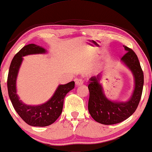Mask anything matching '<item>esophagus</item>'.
Here are the masks:
<instances>
[{"instance_id":"34e87169","label":"esophagus","mask_w":152,"mask_h":152,"mask_svg":"<svg viewBox=\"0 0 152 152\" xmlns=\"http://www.w3.org/2000/svg\"><path fill=\"white\" fill-rule=\"evenodd\" d=\"M83 84V79H78V80H76V86H80Z\"/></svg>"}]
</instances>
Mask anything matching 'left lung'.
I'll list each match as a JSON object with an SVG mask.
<instances>
[{"label":"left lung","mask_w":152,"mask_h":152,"mask_svg":"<svg viewBox=\"0 0 152 152\" xmlns=\"http://www.w3.org/2000/svg\"><path fill=\"white\" fill-rule=\"evenodd\" d=\"M127 53L121 61L132 71L135 79V87L131 98L126 102H112L106 98L99 76L92 77L88 85L89 99L88 110L95 121L104 125H112L124 121L135 112L141 98L144 83L143 72L137 54L130 48L124 46Z\"/></svg>","instance_id":"left-lung-1"}]
</instances>
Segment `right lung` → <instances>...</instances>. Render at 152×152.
Returning a JSON list of instances; mask_svg holds the SVG:
<instances>
[{
	"label": "right lung",
	"instance_id": "1",
	"mask_svg": "<svg viewBox=\"0 0 152 152\" xmlns=\"http://www.w3.org/2000/svg\"><path fill=\"white\" fill-rule=\"evenodd\" d=\"M46 50L31 44L24 46L13 58L7 77L8 94L12 105L19 116L28 125L44 127L50 126L58 118L63 110V101L66 94L74 88V81L61 85L53 97L44 104L26 105L19 99L16 94V78L22 61V56L28 54L45 53Z\"/></svg>",
	"mask_w": 152,
	"mask_h": 152
}]
</instances>
